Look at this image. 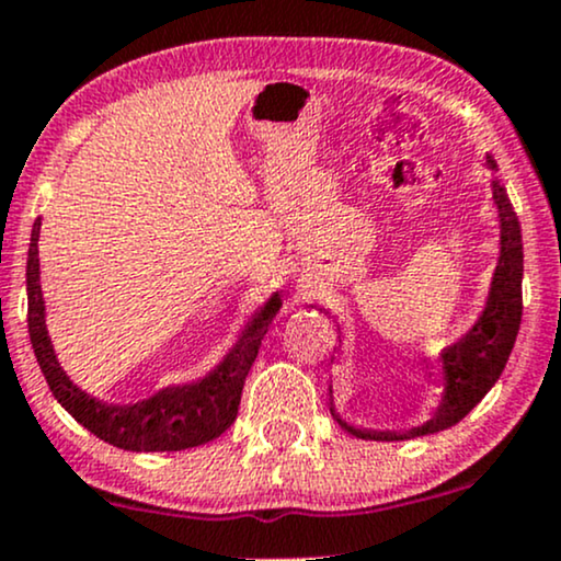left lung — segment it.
I'll use <instances>...</instances> for the list:
<instances>
[{
	"label": "left lung",
	"instance_id": "obj_1",
	"mask_svg": "<svg viewBox=\"0 0 561 561\" xmlns=\"http://www.w3.org/2000/svg\"><path fill=\"white\" fill-rule=\"evenodd\" d=\"M488 165L495 169V160L488 158ZM493 203L499 208L501 221V255L493 274L491 295H488L485 311L474 321L472 330L437 356L435 369L440 371L443 396L433 420L424 422L422 427L405 430V433H375V430L353 427L340 420L332 409L334 422L351 435L364 437V440H411V437L440 433V430L454 427L456 422L465 420L501 377L514 340H517L519 321H523V234H519V218L499 182H493Z\"/></svg>",
	"mask_w": 561,
	"mask_h": 561
}]
</instances>
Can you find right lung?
<instances>
[{
  "instance_id": "obj_1",
  "label": "right lung",
  "mask_w": 561,
  "mask_h": 561,
  "mask_svg": "<svg viewBox=\"0 0 561 561\" xmlns=\"http://www.w3.org/2000/svg\"><path fill=\"white\" fill-rule=\"evenodd\" d=\"M38 229L36 218L31 231L28 263H25V289H28V334L34 345L38 369L47 379L57 403L83 424L100 440L124 450H184L214 440L237 420L240 398L250 366H253L263 334L279 311V295H274L261 313L244 327L242 337L231 347L229 356L195 385L165 388L147 401L131 405L102 403L76 388L57 364L47 324H44V300L38 285Z\"/></svg>"
}]
</instances>
